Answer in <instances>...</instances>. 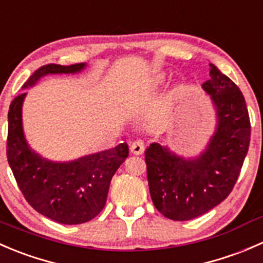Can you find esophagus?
<instances>
[{"mask_svg": "<svg viewBox=\"0 0 263 263\" xmlns=\"http://www.w3.org/2000/svg\"><path fill=\"white\" fill-rule=\"evenodd\" d=\"M145 150V142L142 140H137V141L132 142L131 145V153L135 155H141Z\"/></svg>", "mask_w": 263, "mask_h": 263, "instance_id": "obj_1", "label": "esophagus"}]
</instances>
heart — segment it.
<instances>
[{"mask_svg": "<svg viewBox=\"0 0 263 263\" xmlns=\"http://www.w3.org/2000/svg\"><path fill=\"white\" fill-rule=\"evenodd\" d=\"M159 81H160V80H159Z\"/></svg>", "mask_w": 263, "mask_h": 263, "instance_id": "heart-1", "label": "heart"}]
</instances>
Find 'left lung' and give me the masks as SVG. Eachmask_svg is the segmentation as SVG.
<instances>
[{
	"label": "left lung",
	"mask_w": 263,
	"mask_h": 263,
	"mask_svg": "<svg viewBox=\"0 0 263 263\" xmlns=\"http://www.w3.org/2000/svg\"><path fill=\"white\" fill-rule=\"evenodd\" d=\"M216 110V128L195 159L178 156L154 142L145 151L148 190L165 217L185 221L206 214L225 200L237 183L249 147L251 122L239 87L210 63L202 84Z\"/></svg>",
	"instance_id": "obj_1"
}]
</instances>
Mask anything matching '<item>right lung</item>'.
I'll return each instance as SVG.
<instances>
[{
  "instance_id": "add662e5",
  "label": "right lung",
  "mask_w": 263,
  "mask_h": 263,
  "mask_svg": "<svg viewBox=\"0 0 263 263\" xmlns=\"http://www.w3.org/2000/svg\"><path fill=\"white\" fill-rule=\"evenodd\" d=\"M86 63L42 66L23 85L30 87L49 73H76ZM26 92L10 104L7 161L29 205L60 224L90 221L104 208L117 169L128 156L127 142L72 161H50L31 150L23 131V103Z\"/></svg>"
}]
</instances>
